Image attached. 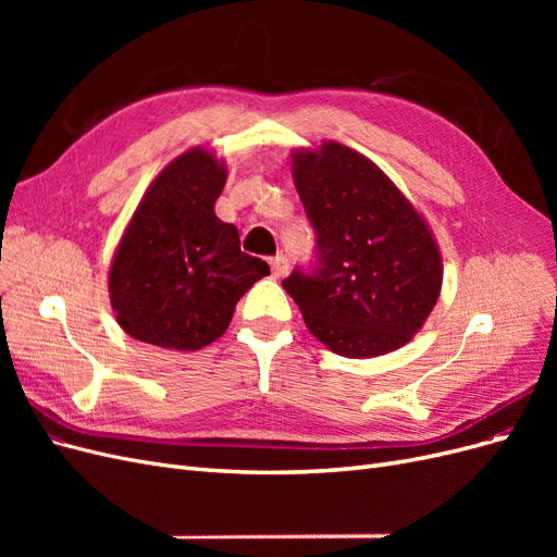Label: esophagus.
Instances as JSON below:
<instances>
[{
  "label": "esophagus",
  "mask_w": 557,
  "mask_h": 557,
  "mask_svg": "<svg viewBox=\"0 0 557 557\" xmlns=\"http://www.w3.org/2000/svg\"><path fill=\"white\" fill-rule=\"evenodd\" d=\"M269 264H272V274H274L276 278L288 274V269H290V262H288V258L283 256V252H281V256L272 258V262H269Z\"/></svg>",
  "instance_id": "obj_1"
}]
</instances>
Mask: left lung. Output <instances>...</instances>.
Instances as JSON below:
<instances>
[{
  "label": "left lung",
  "instance_id": "1",
  "mask_svg": "<svg viewBox=\"0 0 557 557\" xmlns=\"http://www.w3.org/2000/svg\"><path fill=\"white\" fill-rule=\"evenodd\" d=\"M315 232L313 258L283 288L315 339L374 358L407 344L442 290V258L423 218L379 166L342 144L293 158Z\"/></svg>",
  "mask_w": 557,
  "mask_h": 557
}]
</instances>
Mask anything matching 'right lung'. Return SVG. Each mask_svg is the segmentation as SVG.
<instances>
[{"instance_id":"obj_1","label":"right lung","mask_w":557,"mask_h":557,"mask_svg":"<svg viewBox=\"0 0 557 557\" xmlns=\"http://www.w3.org/2000/svg\"><path fill=\"white\" fill-rule=\"evenodd\" d=\"M225 166L195 148L153 181L115 250L109 293L121 327L134 339L197 350L221 336L237 301L269 274L242 252L239 230L213 205Z\"/></svg>"}]
</instances>
